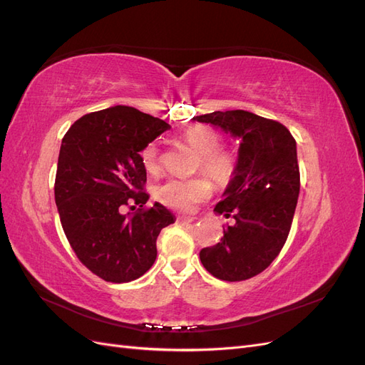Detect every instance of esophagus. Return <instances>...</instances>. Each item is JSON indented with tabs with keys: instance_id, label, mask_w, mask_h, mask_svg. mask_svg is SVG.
Returning <instances> with one entry per match:
<instances>
[{
	"instance_id": "esophagus-1",
	"label": "esophagus",
	"mask_w": 365,
	"mask_h": 365,
	"mask_svg": "<svg viewBox=\"0 0 365 365\" xmlns=\"http://www.w3.org/2000/svg\"><path fill=\"white\" fill-rule=\"evenodd\" d=\"M176 219H178V222L189 224V222H193V220H195L196 217H195V216H178Z\"/></svg>"
}]
</instances>
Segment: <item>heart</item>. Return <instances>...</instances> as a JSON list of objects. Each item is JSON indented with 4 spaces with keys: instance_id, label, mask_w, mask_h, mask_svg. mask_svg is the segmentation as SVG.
I'll return each mask as SVG.
<instances>
[{
    "instance_id": "1",
    "label": "heart",
    "mask_w": 365,
    "mask_h": 365,
    "mask_svg": "<svg viewBox=\"0 0 365 365\" xmlns=\"http://www.w3.org/2000/svg\"><path fill=\"white\" fill-rule=\"evenodd\" d=\"M185 145L197 152L195 169L204 172L219 184L227 185L235 178L237 172V155L220 148V134L208 125H196L185 129L181 135ZM141 163L150 173H155L161 168V152L157 143H150L141 150ZM208 175V176H209ZM207 176V177H208ZM206 175H197L193 178H170L157 189L158 201L180 212H189L196 204L205 201L213 192V184Z\"/></svg>"
}]
</instances>
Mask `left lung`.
<instances>
[{"mask_svg": "<svg viewBox=\"0 0 365 365\" xmlns=\"http://www.w3.org/2000/svg\"><path fill=\"white\" fill-rule=\"evenodd\" d=\"M242 138L237 172L215 212L235 225L200 252L204 268L219 280H248L267 269L289 236L300 193L295 138L284 125L248 111H215L193 117Z\"/></svg>", "mask_w": 365, "mask_h": 365, "instance_id": "left-lung-1", "label": "left lung"}]
</instances>
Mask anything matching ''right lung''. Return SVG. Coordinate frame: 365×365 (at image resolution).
<instances>
[{"label": "right lung", "instance_id": "add662e5", "mask_svg": "<svg viewBox=\"0 0 365 365\" xmlns=\"http://www.w3.org/2000/svg\"><path fill=\"white\" fill-rule=\"evenodd\" d=\"M170 126L130 106L81 117L62 138L54 200L63 233L97 277L128 283L157 259L160 231L173 224L168 208L146 207V169L140 152ZM139 208L123 213L128 206Z\"/></svg>", "mask_w": 365, "mask_h": 365}]
</instances>
